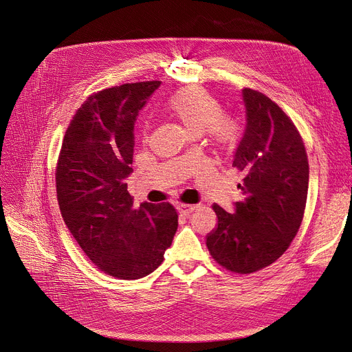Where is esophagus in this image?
I'll return each instance as SVG.
<instances>
[{
  "mask_svg": "<svg viewBox=\"0 0 352 352\" xmlns=\"http://www.w3.org/2000/svg\"><path fill=\"white\" fill-rule=\"evenodd\" d=\"M197 208L198 206H195V205H178V212L184 216H188V214L192 213L194 210H197Z\"/></svg>",
  "mask_w": 352,
  "mask_h": 352,
  "instance_id": "34e87169",
  "label": "esophagus"
}]
</instances>
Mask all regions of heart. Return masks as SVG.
I'll return each mask as SVG.
<instances>
[{"label":"heart","instance_id":"obj_1","mask_svg":"<svg viewBox=\"0 0 352 352\" xmlns=\"http://www.w3.org/2000/svg\"><path fill=\"white\" fill-rule=\"evenodd\" d=\"M167 108L190 136H201L206 131L210 140L223 148L233 147L239 139L240 127L237 122L221 116L219 101L202 88L179 89L168 100Z\"/></svg>","mask_w":352,"mask_h":352}]
</instances>
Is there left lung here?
Segmentation results:
<instances>
[{
  "label": "left lung",
  "mask_w": 352,
  "mask_h": 352,
  "mask_svg": "<svg viewBox=\"0 0 352 352\" xmlns=\"http://www.w3.org/2000/svg\"><path fill=\"white\" fill-rule=\"evenodd\" d=\"M245 129L233 167L241 173L234 210L213 206L212 257L226 270L251 274L275 263L296 236L305 213L309 163L294 122L264 94L243 89Z\"/></svg>",
  "instance_id": "left-lung-1"
}]
</instances>
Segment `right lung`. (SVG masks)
<instances>
[{
	"label": "right lung",
	"mask_w": 352,
	"mask_h": 352,
	"mask_svg": "<svg viewBox=\"0 0 352 352\" xmlns=\"http://www.w3.org/2000/svg\"><path fill=\"white\" fill-rule=\"evenodd\" d=\"M160 81L92 94L73 116L56 170L60 212L87 257L108 275L139 279L164 260L178 228L173 205L133 208L135 122Z\"/></svg>",
	"instance_id": "obj_1"
}]
</instances>
